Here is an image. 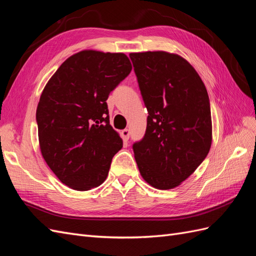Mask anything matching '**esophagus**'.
Returning <instances> with one entry per match:
<instances>
[{"label":"esophagus","mask_w":256,"mask_h":256,"mask_svg":"<svg viewBox=\"0 0 256 256\" xmlns=\"http://www.w3.org/2000/svg\"><path fill=\"white\" fill-rule=\"evenodd\" d=\"M129 136H130V131L128 129H124L122 131V138L124 141H128Z\"/></svg>","instance_id":"esophagus-1"}]
</instances>
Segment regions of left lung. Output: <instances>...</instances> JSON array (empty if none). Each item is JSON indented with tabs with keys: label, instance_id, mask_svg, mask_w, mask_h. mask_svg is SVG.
<instances>
[{
	"label": "left lung",
	"instance_id": "1",
	"mask_svg": "<svg viewBox=\"0 0 256 256\" xmlns=\"http://www.w3.org/2000/svg\"><path fill=\"white\" fill-rule=\"evenodd\" d=\"M148 116L144 138L132 146L144 180L173 189L196 171L212 140L210 104L196 69L178 54L130 53Z\"/></svg>",
	"mask_w": 256,
	"mask_h": 256
}]
</instances>
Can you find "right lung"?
Here are the masks:
<instances>
[{
    "instance_id": "1",
    "label": "right lung",
    "mask_w": 256,
    "mask_h": 256,
    "mask_svg": "<svg viewBox=\"0 0 256 256\" xmlns=\"http://www.w3.org/2000/svg\"><path fill=\"white\" fill-rule=\"evenodd\" d=\"M126 54L83 50L68 58L46 84L36 110L40 152L69 188L102 184L122 147L110 125L106 99L130 74Z\"/></svg>"
}]
</instances>
